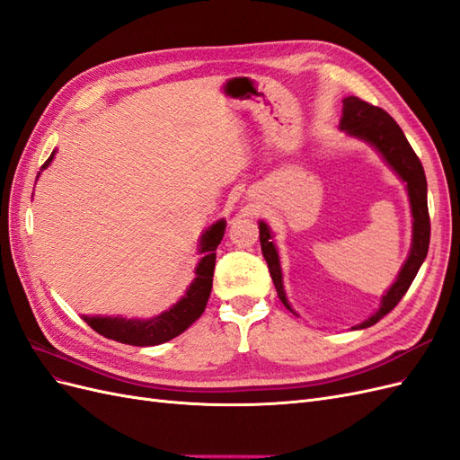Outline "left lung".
I'll use <instances>...</instances> for the list:
<instances>
[{"instance_id": "8db88e82", "label": "left lung", "mask_w": 460, "mask_h": 460, "mask_svg": "<svg viewBox=\"0 0 460 460\" xmlns=\"http://www.w3.org/2000/svg\"><path fill=\"white\" fill-rule=\"evenodd\" d=\"M340 128L347 136H353L357 140L370 144L376 151L380 153L382 159L392 166V171L402 180V182H405L409 201H411V213H412V243H411L409 257L405 262H402V267L397 274V280L389 286V289L382 296L378 311L370 314L360 324L353 326V330H363V328L374 326L402 299V296L407 294V289L411 288L416 272H419L428 255V245H429L428 184H426V174H424L420 159L416 157V153L407 142L405 134H402V130L399 128V124L389 117L384 109L374 107L363 100H358L355 95L345 97ZM259 240H261L262 257L269 264L272 282L278 291V297H280V301L291 313H296L291 309V305L286 297L280 257H278V249L272 242L270 228L267 222L262 220H259Z\"/></svg>"}]
</instances>
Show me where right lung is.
Returning <instances> with one entry per match:
<instances>
[{"label":"right lung","mask_w":460,"mask_h":460,"mask_svg":"<svg viewBox=\"0 0 460 460\" xmlns=\"http://www.w3.org/2000/svg\"><path fill=\"white\" fill-rule=\"evenodd\" d=\"M55 151L41 166L48 169L53 161ZM40 176V172H38ZM226 220L220 218L208 226L199 240V262L196 267V278L188 286L186 294L180 297L172 307L151 318H122V316H82L86 324L92 326L102 336L115 340L119 343H128L137 347H149L169 341L186 332L203 314L208 296L213 288V272L217 261V247L225 235Z\"/></svg>","instance_id":"add662e5"}]
</instances>
